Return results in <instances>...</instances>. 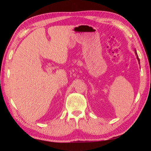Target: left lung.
<instances>
[{
  "label": "left lung",
  "instance_id": "left-lung-1",
  "mask_svg": "<svg viewBox=\"0 0 151 151\" xmlns=\"http://www.w3.org/2000/svg\"><path fill=\"white\" fill-rule=\"evenodd\" d=\"M134 52H135V55H136V56H137V60H138V61H139V64H140V60H139V57H138V55H137V50H136V49L134 50Z\"/></svg>",
  "mask_w": 151,
  "mask_h": 151
}]
</instances>
